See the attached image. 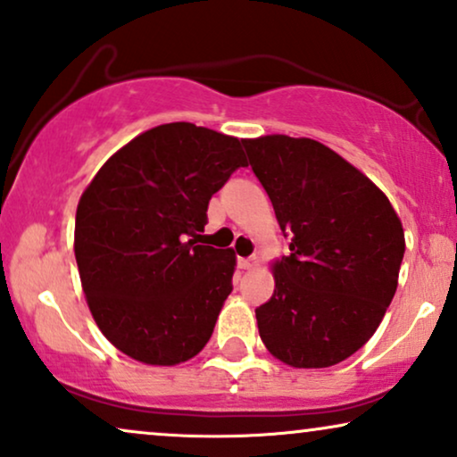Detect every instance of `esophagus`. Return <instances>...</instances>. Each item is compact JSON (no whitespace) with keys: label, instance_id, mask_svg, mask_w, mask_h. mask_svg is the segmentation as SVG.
<instances>
[{"label":"esophagus","instance_id":"1","mask_svg":"<svg viewBox=\"0 0 457 457\" xmlns=\"http://www.w3.org/2000/svg\"><path fill=\"white\" fill-rule=\"evenodd\" d=\"M256 256H250V258H239L237 260V264H239V269H243V270H247V269H253V266H256Z\"/></svg>","mask_w":457,"mask_h":457}]
</instances>
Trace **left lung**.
<instances>
[{"mask_svg":"<svg viewBox=\"0 0 457 457\" xmlns=\"http://www.w3.org/2000/svg\"><path fill=\"white\" fill-rule=\"evenodd\" d=\"M289 256L277 260L275 292L256 308L272 357L329 367L359 351L396 292L403 224L386 195L329 146L283 134L243 140Z\"/></svg>","mask_w":457,"mask_h":457,"instance_id":"obj_1","label":"left lung"}]
</instances>
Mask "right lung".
I'll use <instances>...</instances> for the list:
<instances>
[{"mask_svg": "<svg viewBox=\"0 0 457 457\" xmlns=\"http://www.w3.org/2000/svg\"><path fill=\"white\" fill-rule=\"evenodd\" d=\"M243 140L163 123L109 157L81 195L75 260L94 321L146 365H178L207 345L233 292L235 252L199 245L207 205Z\"/></svg>", "mask_w": 457, "mask_h": 457, "instance_id": "right-lung-1", "label": "right lung"}]
</instances>
